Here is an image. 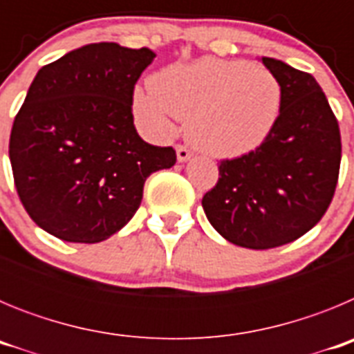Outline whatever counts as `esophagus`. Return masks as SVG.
Wrapping results in <instances>:
<instances>
[{
    "label": "esophagus",
    "instance_id": "34e87169",
    "mask_svg": "<svg viewBox=\"0 0 354 354\" xmlns=\"http://www.w3.org/2000/svg\"><path fill=\"white\" fill-rule=\"evenodd\" d=\"M175 152H177V161L179 162H186L192 159V150L186 149L184 145H177V149H175Z\"/></svg>",
    "mask_w": 354,
    "mask_h": 354
}]
</instances>
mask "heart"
<instances>
[{"label":"heart","mask_w":354,"mask_h":354,"mask_svg":"<svg viewBox=\"0 0 354 354\" xmlns=\"http://www.w3.org/2000/svg\"><path fill=\"white\" fill-rule=\"evenodd\" d=\"M283 108L277 74L245 60L200 58L162 68L133 93V113L154 138L187 118V138L214 158H239L270 138Z\"/></svg>","instance_id":"1"}]
</instances>
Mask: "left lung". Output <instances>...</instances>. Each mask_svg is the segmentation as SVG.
I'll list each match as a JSON object with an SVG mask.
<instances>
[{
    "instance_id": "left-lung-1",
    "label": "left lung",
    "mask_w": 354,
    "mask_h": 354,
    "mask_svg": "<svg viewBox=\"0 0 354 354\" xmlns=\"http://www.w3.org/2000/svg\"><path fill=\"white\" fill-rule=\"evenodd\" d=\"M283 86L277 127L259 149L220 162L218 184L202 198L216 232L232 245L268 250L317 223L335 193L339 122L312 74L261 58Z\"/></svg>"
}]
</instances>
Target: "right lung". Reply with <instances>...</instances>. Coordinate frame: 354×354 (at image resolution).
Wrapping results in <instances>:
<instances>
[{
	"instance_id": "obj_1",
	"label": "right lung",
	"mask_w": 354,
	"mask_h": 354,
	"mask_svg": "<svg viewBox=\"0 0 354 354\" xmlns=\"http://www.w3.org/2000/svg\"><path fill=\"white\" fill-rule=\"evenodd\" d=\"M149 48L86 44L37 72L10 134L12 171L30 218L68 243H101L138 211L147 177L175 165L171 147L143 142L134 84Z\"/></svg>"
}]
</instances>
